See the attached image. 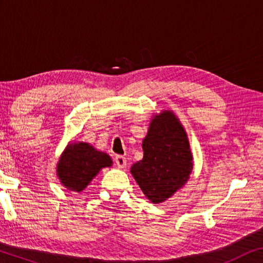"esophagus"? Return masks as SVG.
Here are the masks:
<instances>
[{
	"mask_svg": "<svg viewBox=\"0 0 263 263\" xmlns=\"http://www.w3.org/2000/svg\"><path fill=\"white\" fill-rule=\"evenodd\" d=\"M115 162H116V164H117L119 169H124L126 166V159L122 155H117L115 157Z\"/></svg>",
	"mask_w": 263,
	"mask_h": 263,
	"instance_id": "obj_1",
	"label": "esophagus"
}]
</instances>
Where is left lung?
I'll return each instance as SVG.
<instances>
[{"instance_id": "obj_1", "label": "left lung", "mask_w": 263, "mask_h": 263, "mask_svg": "<svg viewBox=\"0 0 263 263\" xmlns=\"http://www.w3.org/2000/svg\"><path fill=\"white\" fill-rule=\"evenodd\" d=\"M142 151L144 157L131 166V174L148 200L163 202L183 187L193 169L187 135L173 111L152 117Z\"/></svg>"}]
</instances>
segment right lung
<instances>
[{"label":"right lung","mask_w":263,"mask_h":263,"mask_svg":"<svg viewBox=\"0 0 263 263\" xmlns=\"http://www.w3.org/2000/svg\"><path fill=\"white\" fill-rule=\"evenodd\" d=\"M111 157L87 142H71L57 163V176L69 191L82 192L102 168L111 166Z\"/></svg>","instance_id":"1"}]
</instances>
